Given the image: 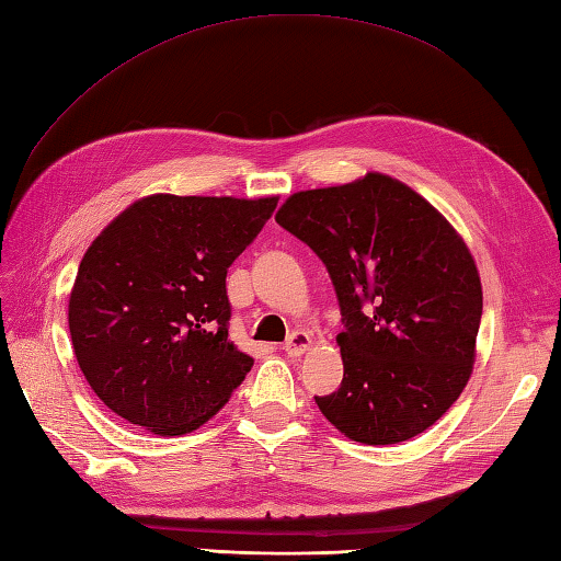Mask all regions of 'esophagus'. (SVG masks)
<instances>
[{
  "label": "esophagus",
  "instance_id": "obj_1",
  "mask_svg": "<svg viewBox=\"0 0 561 561\" xmlns=\"http://www.w3.org/2000/svg\"><path fill=\"white\" fill-rule=\"evenodd\" d=\"M312 345H314L312 333H307V331H295V333L290 335V339H288V343L283 345V351L288 353V355H293V357H297V355H305Z\"/></svg>",
  "mask_w": 561,
  "mask_h": 561
}]
</instances>
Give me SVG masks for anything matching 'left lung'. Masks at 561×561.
<instances>
[{
    "mask_svg": "<svg viewBox=\"0 0 561 561\" xmlns=\"http://www.w3.org/2000/svg\"><path fill=\"white\" fill-rule=\"evenodd\" d=\"M276 222L314 249L341 302L343 381L314 398L323 417L369 446L430 430L478 355L482 283L458 230L383 172L295 192Z\"/></svg>",
    "mask_w": 561,
    "mask_h": 561,
    "instance_id": "1",
    "label": "left lung"
}]
</instances>
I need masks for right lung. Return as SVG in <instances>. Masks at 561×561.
Wrapping results in <instances>:
<instances>
[{
  "instance_id": "obj_1",
  "label": "right lung",
  "mask_w": 561,
  "mask_h": 561,
  "mask_svg": "<svg viewBox=\"0 0 561 561\" xmlns=\"http://www.w3.org/2000/svg\"><path fill=\"white\" fill-rule=\"evenodd\" d=\"M278 196L136 198L85 249L69 333L93 393L160 437L198 430L254 359L228 341V266Z\"/></svg>"
}]
</instances>
